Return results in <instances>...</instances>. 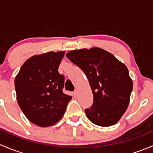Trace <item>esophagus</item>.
<instances>
[{
  "label": "esophagus",
  "instance_id": "1",
  "mask_svg": "<svg viewBox=\"0 0 153 153\" xmlns=\"http://www.w3.org/2000/svg\"><path fill=\"white\" fill-rule=\"evenodd\" d=\"M76 95H77V90H75V92H73V96L74 97H76Z\"/></svg>",
  "mask_w": 153,
  "mask_h": 153
}]
</instances>
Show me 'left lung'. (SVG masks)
I'll return each instance as SVG.
<instances>
[{
	"instance_id": "8db88e82",
	"label": "left lung",
	"mask_w": 153,
	"mask_h": 153,
	"mask_svg": "<svg viewBox=\"0 0 153 153\" xmlns=\"http://www.w3.org/2000/svg\"><path fill=\"white\" fill-rule=\"evenodd\" d=\"M67 57L89 80L94 100L85 109L88 119L101 126L116 124L127 109L133 87L127 67L100 48L72 50Z\"/></svg>"
}]
</instances>
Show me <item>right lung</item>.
I'll return each mask as SVG.
<instances>
[{
	"instance_id": "add662e5",
	"label": "right lung",
	"mask_w": 153,
	"mask_h": 153,
	"mask_svg": "<svg viewBox=\"0 0 153 153\" xmlns=\"http://www.w3.org/2000/svg\"><path fill=\"white\" fill-rule=\"evenodd\" d=\"M64 53L49 52L32 56L15 79L18 105L29 121L39 126L56 124L72 98L63 92L64 76L58 71Z\"/></svg>"
}]
</instances>
